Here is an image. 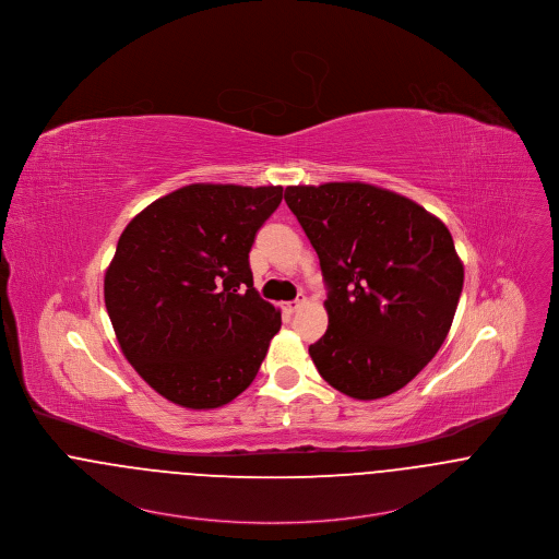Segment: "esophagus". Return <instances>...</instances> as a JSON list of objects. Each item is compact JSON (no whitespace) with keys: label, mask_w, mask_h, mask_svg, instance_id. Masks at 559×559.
Returning a JSON list of instances; mask_svg holds the SVG:
<instances>
[{"label":"esophagus","mask_w":559,"mask_h":559,"mask_svg":"<svg viewBox=\"0 0 559 559\" xmlns=\"http://www.w3.org/2000/svg\"><path fill=\"white\" fill-rule=\"evenodd\" d=\"M305 299H297V301H290V304H284V311L286 313H295L297 309H301L304 307Z\"/></svg>","instance_id":"34e87169"}]
</instances>
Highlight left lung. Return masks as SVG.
Returning <instances> with one entry per match:
<instances>
[{"label":"left lung","mask_w":559,"mask_h":559,"mask_svg":"<svg viewBox=\"0 0 559 559\" xmlns=\"http://www.w3.org/2000/svg\"><path fill=\"white\" fill-rule=\"evenodd\" d=\"M286 204L320 258L326 333L320 376L355 400L400 389L444 344L463 288L449 228L420 204L360 181L288 186Z\"/></svg>","instance_id":"8db88e82"}]
</instances>
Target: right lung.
Listing matches in <instances>:
<instances>
[{"mask_svg": "<svg viewBox=\"0 0 559 559\" xmlns=\"http://www.w3.org/2000/svg\"><path fill=\"white\" fill-rule=\"evenodd\" d=\"M282 192L192 183L121 233L104 304L121 353L168 402L226 406L254 382L282 313L258 297L250 250Z\"/></svg>", "mask_w": 559, "mask_h": 559, "instance_id": "right-lung-1", "label": "right lung"}]
</instances>
